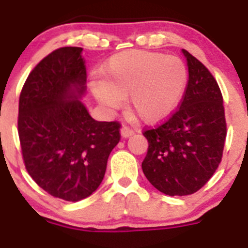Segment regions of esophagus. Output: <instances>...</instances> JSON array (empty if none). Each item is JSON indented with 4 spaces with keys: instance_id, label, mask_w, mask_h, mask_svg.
<instances>
[{
    "instance_id": "esophagus-1",
    "label": "esophagus",
    "mask_w": 248,
    "mask_h": 248,
    "mask_svg": "<svg viewBox=\"0 0 248 248\" xmlns=\"http://www.w3.org/2000/svg\"><path fill=\"white\" fill-rule=\"evenodd\" d=\"M133 135V129H131L129 127L127 126H122L121 128V136L124 138H127L129 137V136H132Z\"/></svg>"
}]
</instances>
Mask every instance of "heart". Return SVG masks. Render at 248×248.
<instances>
[{
  "mask_svg": "<svg viewBox=\"0 0 248 248\" xmlns=\"http://www.w3.org/2000/svg\"><path fill=\"white\" fill-rule=\"evenodd\" d=\"M188 85V69L177 57L124 50L110 58L91 93L105 108L116 110L128 97L129 108L147 124L174 112Z\"/></svg>",
  "mask_w": 248,
  "mask_h": 248,
  "instance_id": "obj_1",
  "label": "heart"
}]
</instances>
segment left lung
Instances as JSON below:
<instances>
[{
  "label": "left lung",
  "mask_w": 248,
  "mask_h": 248,
  "mask_svg": "<svg viewBox=\"0 0 248 248\" xmlns=\"http://www.w3.org/2000/svg\"><path fill=\"white\" fill-rule=\"evenodd\" d=\"M189 80L177 112L144 131L148 151L142 169L155 189L170 196L202 189L221 162L226 138L222 95L202 63L185 49Z\"/></svg>",
  "instance_id": "1"
}]
</instances>
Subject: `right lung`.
<instances>
[{"instance_id": "add662e5", "label": "right lung", "mask_w": 248, "mask_h": 248, "mask_svg": "<svg viewBox=\"0 0 248 248\" xmlns=\"http://www.w3.org/2000/svg\"><path fill=\"white\" fill-rule=\"evenodd\" d=\"M82 48H59L31 71L19 96L18 135L27 171L50 195L79 202L104 179L119 122L93 120Z\"/></svg>"}]
</instances>
